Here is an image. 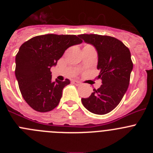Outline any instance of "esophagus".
Instances as JSON below:
<instances>
[{
	"label": "esophagus",
	"instance_id": "34e87169",
	"mask_svg": "<svg viewBox=\"0 0 153 153\" xmlns=\"http://www.w3.org/2000/svg\"><path fill=\"white\" fill-rule=\"evenodd\" d=\"M72 83H74V84L76 85V86H79V85L81 84L80 82H79V81H78V80H73Z\"/></svg>",
	"mask_w": 153,
	"mask_h": 153
}]
</instances>
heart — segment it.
<instances>
[{"label":"heart","mask_w":153,"mask_h":153,"mask_svg":"<svg viewBox=\"0 0 153 153\" xmlns=\"http://www.w3.org/2000/svg\"><path fill=\"white\" fill-rule=\"evenodd\" d=\"M86 46H90V45H86Z\"/></svg>","instance_id":"b5f03b06"}]
</instances>
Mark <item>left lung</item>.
<instances>
[{
  "mask_svg": "<svg viewBox=\"0 0 153 153\" xmlns=\"http://www.w3.org/2000/svg\"><path fill=\"white\" fill-rule=\"evenodd\" d=\"M78 36L96 47L97 69L100 70L98 78L102 83L97 90L93 89L88 98H82L81 101L91 113L106 114L118 106L128 89L133 67L130 51L122 41L113 36L98 34Z\"/></svg>",
  "mask_w": 153,
  "mask_h": 153,
  "instance_id": "obj_1",
  "label": "left lung"
}]
</instances>
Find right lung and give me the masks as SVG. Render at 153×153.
<instances>
[{"label":"right lung","mask_w":153,"mask_h":153,"mask_svg":"<svg viewBox=\"0 0 153 153\" xmlns=\"http://www.w3.org/2000/svg\"><path fill=\"white\" fill-rule=\"evenodd\" d=\"M82 43L76 35H40L24 42L16 55L15 75L21 95L32 109L40 113L58 106L64 86L70 81H52L51 68L65 51Z\"/></svg>","instance_id":"add662e5"}]
</instances>
